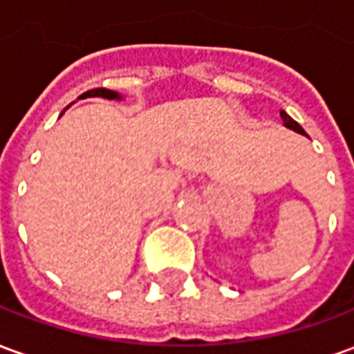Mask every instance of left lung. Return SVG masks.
<instances>
[{
  "mask_svg": "<svg viewBox=\"0 0 354 354\" xmlns=\"http://www.w3.org/2000/svg\"><path fill=\"white\" fill-rule=\"evenodd\" d=\"M281 117H282V123H284V127H286V129L297 132V134H304L305 136L304 129H301V127H299V124H297L296 121H294V119H292V117H290L288 113L284 111V109H281Z\"/></svg>",
  "mask_w": 354,
  "mask_h": 354,
  "instance_id": "1",
  "label": "left lung"
}]
</instances>
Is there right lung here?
<instances>
[{"label": "right lung", "mask_w": 354, "mask_h": 354, "mask_svg": "<svg viewBox=\"0 0 354 354\" xmlns=\"http://www.w3.org/2000/svg\"><path fill=\"white\" fill-rule=\"evenodd\" d=\"M94 96H100V98H108V100H123V96L115 91H109V88H93V91H87L80 96V100L83 98H94Z\"/></svg>", "instance_id": "obj_1"}]
</instances>
